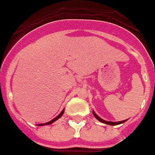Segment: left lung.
Segmentation results:
<instances>
[{
  "instance_id": "1",
  "label": "left lung",
  "mask_w": 155,
  "mask_h": 155,
  "mask_svg": "<svg viewBox=\"0 0 155 155\" xmlns=\"http://www.w3.org/2000/svg\"><path fill=\"white\" fill-rule=\"evenodd\" d=\"M93 114H94V116L96 118H97L98 121H100L101 122H103V123H105V124H108V125H111V126H115V125H118V124H121V123H123V122H125L126 121H122V122H106V121H105V120L101 119V117H99L98 116H97L96 114H95L94 111H93Z\"/></svg>"
}]
</instances>
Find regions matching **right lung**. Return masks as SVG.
<instances>
[{"label": "right lung", "instance_id": "right-lung-1", "mask_svg": "<svg viewBox=\"0 0 155 155\" xmlns=\"http://www.w3.org/2000/svg\"><path fill=\"white\" fill-rule=\"evenodd\" d=\"M63 113H64V110L61 111V112L60 114L58 115V116H57V117H55V118H54V119L52 120V121H50V122H47V123H45V125H49V124H52V123H53V122H55V121H56V120H58V118H60V117H61V116H62ZM43 125H44V124H40V125H39V126H43Z\"/></svg>", "mask_w": 155, "mask_h": 155}]
</instances>
